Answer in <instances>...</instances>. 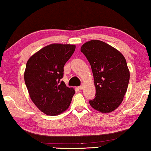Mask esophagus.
<instances>
[{
	"mask_svg": "<svg viewBox=\"0 0 151 151\" xmlns=\"http://www.w3.org/2000/svg\"><path fill=\"white\" fill-rule=\"evenodd\" d=\"M78 88V89H80V90H82V89L83 88V85H81V86H79Z\"/></svg>",
	"mask_w": 151,
	"mask_h": 151,
	"instance_id": "obj_1",
	"label": "esophagus"
}]
</instances>
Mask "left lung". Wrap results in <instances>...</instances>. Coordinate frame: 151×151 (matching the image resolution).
<instances>
[{"label":"left lung","mask_w":151,"mask_h":151,"mask_svg":"<svg viewBox=\"0 0 151 151\" xmlns=\"http://www.w3.org/2000/svg\"><path fill=\"white\" fill-rule=\"evenodd\" d=\"M93 71L95 98L91 106L103 113L118 108L129 85L130 73L125 58L119 50L98 40L85 42L81 48Z\"/></svg>","instance_id":"left-lung-1"}]
</instances>
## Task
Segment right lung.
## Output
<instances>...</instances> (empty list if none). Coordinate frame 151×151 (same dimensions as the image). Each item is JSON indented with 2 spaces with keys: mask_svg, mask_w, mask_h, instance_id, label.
<instances>
[{
  "mask_svg": "<svg viewBox=\"0 0 151 151\" xmlns=\"http://www.w3.org/2000/svg\"><path fill=\"white\" fill-rule=\"evenodd\" d=\"M74 45L52 44L27 61L24 77L31 100L47 115H58L69 107L75 91L60 79L64 66L75 52Z\"/></svg>",
  "mask_w": 151,
  "mask_h": 151,
  "instance_id": "1",
  "label": "right lung"
}]
</instances>
